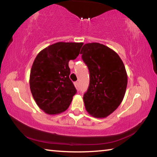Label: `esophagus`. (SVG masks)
I'll return each instance as SVG.
<instances>
[{"instance_id":"esophagus-1","label":"esophagus","mask_w":157,"mask_h":157,"mask_svg":"<svg viewBox=\"0 0 157 157\" xmlns=\"http://www.w3.org/2000/svg\"><path fill=\"white\" fill-rule=\"evenodd\" d=\"M74 85H75V86L76 87L77 89H79V82H74Z\"/></svg>"}]
</instances>
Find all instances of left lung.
Returning a JSON list of instances; mask_svg holds the SVG:
<instances>
[{"label":"left lung","instance_id":"obj_1","mask_svg":"<svg viewBox=\"0 0 157 157\" xmlns=\"http://www.w3.org/2000/svg\"><path fill=\"white\" fill-rule=\"evenodd\" d=\"M80 54L89 68L90 82L84 94L85 108L95 118H106L123 100L127 85L124 63L117 53L99 43L84 45Z\"/></svg>","mask_w":157,"mask_h":157}]
</instances>
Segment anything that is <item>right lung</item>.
<instances>
[{
    "mask_svg": "<svg viewBox=\"0 0 157 157\" xmlns=\"http://www.w3.org/2000/svg\"><path fill=\"white\" fill-rule=\"evenodd\" d=\"M83 43L58 42L42 50L32 66L30 87L36 105L55 115L66 111L77 90L69 78V61L79 54Z\"/></svg>",
    "mask_w": 157,
    "mask_h": 157,
    "instance_id": "right-lung-1",
    "label": "right lung"
}]
</instances>
